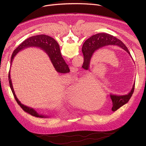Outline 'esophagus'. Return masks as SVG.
Here are the masks:
<instances>
[{"label": "esophagus", "mask_w": 146, "mask_h": 146, "mask_svg": "<svg viewBox=\"0 0 146 146\" xmlns=\"http://www.w3.org/2000/svg\"><path fill=\"white\" fill-rule=\"evenodd\" d=\"M70 71H71V73L72 74H75V73H77L78 69L77 68L74 67V66H72L70 68Z\"/></svg>", "instance_id": "esophagus-1"}]
</instances>
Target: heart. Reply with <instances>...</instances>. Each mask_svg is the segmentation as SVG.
<instances>
[{
	"label": "heart",
	"mask_w": 146,
	"mask_h": 146,
	"mask_svg": "<svg viewBox=\"0 0 146 146\" xmlns=\"http://www.w3.org/2000/svg\"><path fill=\"white\" fill-rule=\"evenodd\" d=\"M70 99L77 106L88 109L90 107V96L97 91H102L100 87H91V78L84 77L79 78L76 76H70L69 78Z\"/></svg>",
	"instance_id": "obj_1"
}]
</instances>
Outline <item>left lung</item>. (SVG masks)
Here are the masks:
<instances>
[{"label":"left lung","instance_id":"8db88e82","mask_svg":"<svg viewBox=\"0 0 146 146\" xmlns=\"http://www.w3.org/2000/svg\"><path fill=\"white\" fill-rule=\"evenodd\" d=\"M109 46H116L119 47L127 52L132 58L127 47L120 40L108 33H98L92 36L87 39L82 45V52L84 55V64H85L86 69L90 70L91 60L94 53L98 50ZM135 84V83L134 82L131 91L127 95H118L111 93L110 94L113 102V107L111 109L113 111H116L129 100L134 91Z\"/></svg>","mask_w":146,"mask_h":146}]
</instances>
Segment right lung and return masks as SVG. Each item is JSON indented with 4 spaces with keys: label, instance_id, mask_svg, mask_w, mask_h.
<instances>
[{
    "label": "right lung",
    "instance_id": "obj_1",
    "mask_svg": "<svg viewBox=\"0 0 146 146\" xmlns=\"http://www.w3.org/2000/svg\"><path fill=\"white\" fill-rule=\"evenodd\" d=\"M29 47H37L43 50L48 56L54 68L58 73H66L70 72V69L68 65L66 64L65 60L62 58L60 48L58 43L51 37L45 35H39L34 36H32L27 39L21 44L14 51L11 58V66L13 64V61L17 54L25 48ZM9 81L10 87L13 92V95L15 98L17 103L20 106L25 112L29 114L39 118H48L50 116L40 114L38 113L33 108L27 106L21 103V102L17 98L16 95L13 88V83L10 77V69L9 72Z\"/></svg>",
    "mask_w": 146,
    "mask_h": 146
}]
</instances>
